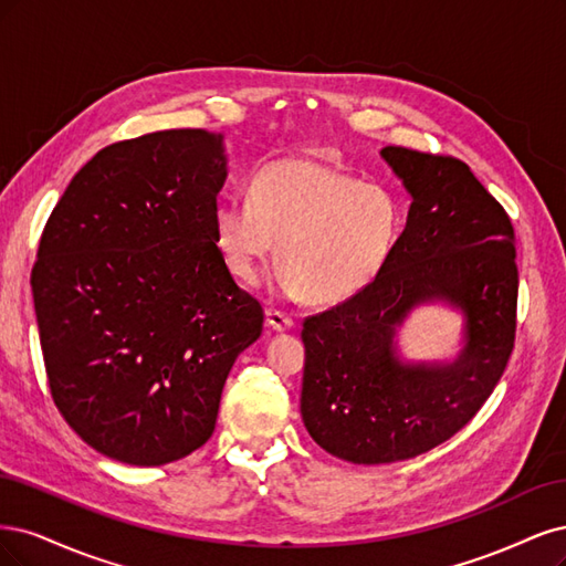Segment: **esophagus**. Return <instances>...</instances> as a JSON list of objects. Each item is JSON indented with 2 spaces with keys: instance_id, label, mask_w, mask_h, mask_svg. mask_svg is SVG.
Masks as SVG:
<instances>
[{
  "instance_id": "esophagus-1",
  "label": "esophagus",
  "mask_w": 566,
  "mask_h": 566,
  "mask_svg": "<svg viewBox=\"0 0 566 566\" xmlns=\"http://www.w3.org/2000/svg\"><path fill=\"white\" fill-rule=\"evenodd\" d=\"M265 322L270 329H275V332H289L291 326H294V317L286 313H280V310H268Z\"/></svg>"
}]
</instances>
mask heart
<instances>
[{"instance_id":"heart-1","label":"heart","mask_w":566,"mask_h":566,"mask_svg":"<svg viewBox=\"0 0 566 566\" xmlns=\"http://www.w3.org/2000/svg\"><path fill=\"white\" fill-rule=\"evenodd\" d=\"M399 232L402 207L390 190L307 157L265 164L251 199L228 197L213 211L216 247L234 280L253 282L277 251V286L313 303H338L367 286Z\"/></svg>"}]
</instances>
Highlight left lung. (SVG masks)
<instances>
[{"label":"left lung","instance_id":"1","mask_svg":"<svg viewBox=\"0 0 566 566\" xmlns=\"http://www.w3.org/2000/svg\"><path fill=\"white\" fill-rule=\"evenodd\" d=\"M411 195L388 263L353 298L303 322L301 416L310 437L357 465L407 461L447 442L494 392L515 345V232L465 161L388 145ZM444 302L464 317L453 360L409 363L396 329Z\"/></svg>","mask_w":566,"mask_h":566}]
</instances>
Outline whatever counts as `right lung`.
<instances>
[{
    "mask_svg": "<svg viewBox=\"0 0 566 566\" xmlns=\"http://www.w3.org/2000/svg\"><path fill=\"white\" fill-rule=\"evenodd\" d=\"M221 134L155 132L91 157L32 268L51 397L107 459L164 465L202 447L232 364L263 332L213 237Z\"/></svg>",
    "mask_w": 566,
    "mask_h": 566,
    "instance_id": "right-lung-1",
    "label": "right lung"
}]
</instances>
